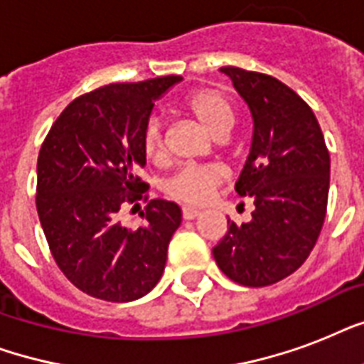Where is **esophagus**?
I'll return each instance as SVG.
<instances>
[{"label":"esophagus","instance_id":"obj_1","mask_svg":"<svg viewBox=\"0 0 364 364\" xmlns=\"http://www.w3.org/2000/svg\"><path fill=\"white\" fill-rule=\"evenodd\" d=\"M181 211H183V219H187V221H193V219L200 217V213H202L198 208H191V205H183Z\"/></svg>","mask_w":364,"mask_h":364}]
</instances>
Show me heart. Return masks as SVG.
Here are the masks:
<instances>
[{
  "mask_svg": "<svg viewBox=\"0 0 364 364\" xmlns=\"http://www.w3.org/2000/svg\"><path fill=\"white\" fill-rule=\"evenodd\" d=\"M187 107L196 121L202 124L211 137H227L234 126V109L221 92L204 88L196 90L185 100ZM143 151L149 159H159L164 151L162 124L159 119H151L143 132ZM227 179V171L221 166H185L168 181V194L171 198L202 204L210 198L223 181Z\"/></svg>",
  "mask_w": 364,
  "mask_h": 364,
  "instance_id": "b5f03b06",
  "label": "heart"
}]
</instances>
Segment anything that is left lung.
<instances>
[{"label": "left lung", "mask_w": 364, "mask_h": 364, "mask_svg": "<svg viewBox=\"0 0 364 364\" xmlns=\"http://www.w3.org/2000/svg\"><path fill=\"white\" fill-rule=\"evenodd\" d=\"M251 115V145L236 193L251 198L253 219L236 225L213 247L223 274L245 287H266L299 270L327 213L328 159L314 111L270 75L221 68Z\"/></svg>", "instance_id": "left-lung-1"}]
</instances>
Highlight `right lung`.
<instances>
[{
	"mask_svg": "<svg viewBox=\"0 0 364 364\" xmlns=\"http://www.w3.org/2000/svg\"><path fill=\"white\" fill-rule=\"evenodd\" d=\"M183 77L107 85L73 100L37 159V213L56 264L82 293L109 302L145 296L164 274L181 208L151 200L136 230L119 221L147 185L143 132L154 102Z\"/></svg>",
	"mask_w": 364,
	"mask_h": 364,
	"instance_id": "right-lung-1",
	"label": "right lung"
}]
</instances>
